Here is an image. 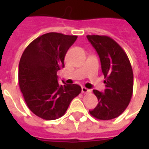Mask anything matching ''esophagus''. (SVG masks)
<instances>
[{
	"mask_svg": "<svg viewBox=\"0 0 149 149\" xmlns=\"http://www.w3.org/2000/svg\"><path fill=\"white\" fill-rule=\"evenodd\" d=\"M81 92H82V93H88L90 92V90L88 89L87 88L82 87V88H81Z\"/></svg>",
	"mask_w": 149,
	"mask_h": 149,
	"instance_id": "34e87169",
	"label": "esophagus"
}]
</instances>
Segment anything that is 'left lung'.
Segmentation results:
<instances>
[{
  "label": "left lung",
  "instance_id": "left-lung-1",
  "mask_svg": "<svg viewBox=\"0 0 149 149\" xmlns=\"http://www.w3.org/2000/svg\"><path fill=\"white\" fill-rule=\"evenodd\" d=\"M99 55L106 88L103 93L93 90L98 104L89 113L95 118L108 120L116 118L130 103L133 90V72L128 56L111 37L88 35Z\"/></svg>",
  "mask_w": 149,
  "mask_h": 149
}]
</instances>
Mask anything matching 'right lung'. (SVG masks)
<instances>
[{
	"mask_svg": "<svg viewBox=\"0 0 149 149\" xmlns=\"http://www.w3.org/2000/svg\"><path fill=\"white\" fill-rule=\"evenodd\" d=\"M77 36L49 33L37 37L22 53L18 82L29 109L40 118L56 120L81 93L78 84H59L56 72L64 68L66 52Z\"/></svg>",
	"mask_w": 149,
	"mask_h": 149,
	"instance_id": "right-lung-1",
	"label": "right lung"
}]
</instances>
